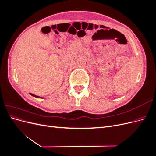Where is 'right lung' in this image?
I'll list each match as a JSON object with an SVG mask.
<instances>
[{
  "label": "right lung",
  "instance_id": "1",
  "mask_svg": "<svg viewBox=\"0 0 156 156\" xmlns=\"http://www.w3.org/2000/svg\"><path fill=\"white\" fill-rule=\"evenodd\" d=\"M30 94L31 96H34V97H35V98H41V97H40V96H36V95H34V94H31V93H30Z\"/></svg>",
  "mask_w": 156,
  "mask_h": 156
}]
</instances>
